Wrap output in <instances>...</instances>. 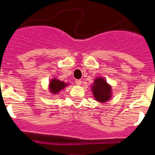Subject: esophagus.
<instances>
[{
    "label": "esophagus",
    "instance_id": "esophagus-1",
    "mask_svg": "<svg viewBox=\"0 0 155 155\" xmlns=\"http://www.w3.org/2000/svg\"><path fill=\"white\" fill-rule=\"evenodd\" d=\"M75 83H76L77 85H81V80H76V81H75Z\"/></svg>",
    "mask_w": 155,
    "mask_h": 155
}]
</instances>
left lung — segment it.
<instances>
[{
  "mask_svg": "<svg viewBox=\"0 0 155 155\" xmlns=\"http://www.w3.org/2000/svg\"><path fill=\"white\" fill-rule=\"evenodd\" d=\"M91 90L94 99L100 103L108 102L113 95L112 86L108 84L106 80L102 77L94 78L92 85L91 86Z\"/></svg>",
  "mask_w": 155,
  "mask_h": 155,
  "instance_id": "1",
  "label": "left lung"
}]
</instances>
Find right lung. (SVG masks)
<instances>
[{
  "instance_id": "1",
  "label": "right lung",
  "mask_w": 155,
  "mask_h": 155,
  "mask_svg": "<svg viewBox=\"0 0 155 155\" xmlns=\"http://www.w3.org/2000/svg\"><path fill=\"white\" fill-rule=\"evenodd\" d=\"M68 85H69V83H65L59 79L53 78L49 82V90L52 94H57Z\"/></svg>"
}]
</instances>
